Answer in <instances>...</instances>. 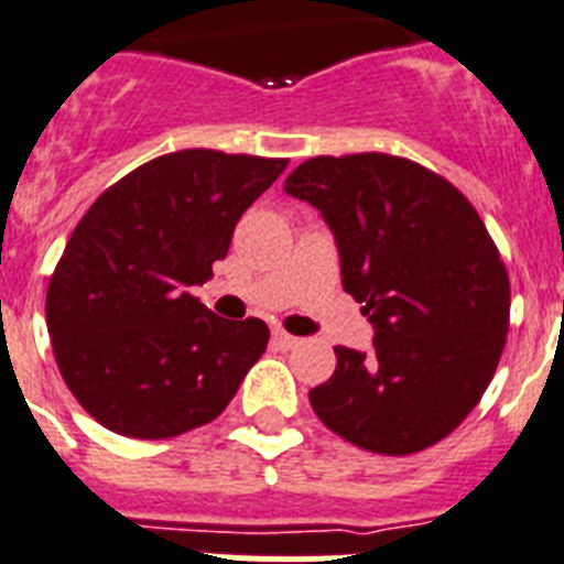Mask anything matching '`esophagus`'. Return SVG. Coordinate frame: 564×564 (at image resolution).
<instances>
[{
    "instance_id": "esophagus-1",
    "label": "esophagus",
    "mask_w": 564,
    "mask_h": 564,
    "mask_svg": "<svg viewBox=\"0 0 564 564\" xmlns=\"http://www.w3.org/2000/svg\"><path fill=\"white\" fill-rule=\"evenodd\" d=\"M272 343H275V346H281V349H295L297 337H292L289 332H283V329H275L272 332Z\"/></svg>"
}]
</instances>
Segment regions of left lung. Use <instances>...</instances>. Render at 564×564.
Returning a JSON list of instances; mask_svg holds the SVG:
<instances>
[{"mask_svg": "<svg viewBox=\"0 0 564 564\" xmlns=\"http://www.w3.org/2000/svg\"><path fill=\"white\" fill-rule=\"evenodd\" d=\"M323 215L343 289L364 303L375 349L337 346L310 391L323 425L375 454L448 437L506 349L511 286L486 224L437 173L386 153L317 155L283 184Z\"/></svg>", "mask_w": 564, "mask_h": 564, "instance_id": "8db88e82", "label": "left lung"}]
</instances>
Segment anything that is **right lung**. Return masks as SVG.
<instances>
[{
    "mask_svg": "<svg viewBox=\"0 0 564 564\" xmlns=\"http://www.w3.org/2000/svg\"><path fill=\"white\" fill-rule=\"evenodd\" d=\"M283 170L286 159L178 150L116 181L76 224L47 286V332L67 389L105 429L166 440L235 398L267 323L218 317L189 286L213 278Z\"/></svg>",
    "mask_w": 564,
    "mask_h": 564,
    "instance_id": "add662e5",
    "label": "right lung"
}]
</instances>
